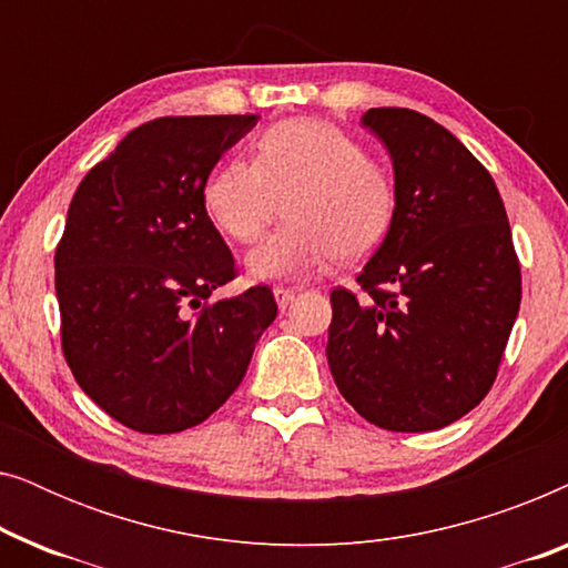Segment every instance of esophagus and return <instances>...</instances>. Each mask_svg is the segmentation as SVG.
Listing matches in <instances>:
<instances>
[{
	"label": "esophagus",
	"mask_w": 568,
	"mask_h": 568,
	"mask_svg": "<svg viewBox=\"0 0 568 568\" xmlns=\"http://www.w3.org/2000/svg\"><path fill=\"white\" fill-rule=\"evenodd\" d=\"M274 297H276V305L284 310L294 297H297V290H290V286H274Z\"/></svg>",
	"instance_id": "obj_1"
}]
</instances>
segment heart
I'll list each match as a JSON object with an SVG mask.
<instances>
[{
	"label": "heart",
	"mask_w": 568,
	"mask_h": 568,
	"mask_svg": "<svg viewBox=\"0 0 568 568\" xmlns=\"http://www.w3.org/2000/svg\"><path fill=\"white\" fill-rule=\"evenodd\" d=\"M282 201L286 222L247 255L255 278H307L336 255L364 258L390 232L398 193L390 170L346 131L290 119L255 139L253 162H224L204 185L209 220L235 243H255Z\"/></svg>",
	"instance_id": "b5f03b06"
}]
</instances>
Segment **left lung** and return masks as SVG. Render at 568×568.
I'll return each instance as SVG.
<instances>
[{"label":"left lung","instance_id":"8db88e82","mask_svg":"<svg viewBox=\"0 0 568 568\" xmlns=\"http://www.w3.org/2000/svg\"><path fill=\"white\" fill-rule=\"evenodd\" d=\"M393 160V227L333 290L328 367L369 424L434 432L491 390L517 321L523 276L494 178L460 139L408 108L362 115Z\"/></svg>","mask_w":568,"mask_h":568}]
</instances>
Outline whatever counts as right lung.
<instances>
[{
	"label": "right lung",
	"mask_w": 568,
	"mask_h": 568,
	"mask_svg": "<svg viewBox=\"0 0 568 568\" xmlns=\"http://www.w3.org/2000/svg\"><path fill=\"white\" fill-rule=\"evenodd\" d=\"M258 115H168L84 175L57 247L61 348L84 393L144 434L191 429L243 383L274 323L268 286L209 302L235 258L204 185Z\"/></svg>",
	"instance_id": "add662e5"
}]
</instances>
